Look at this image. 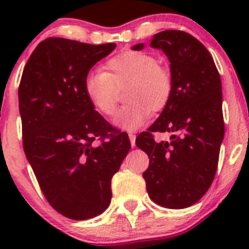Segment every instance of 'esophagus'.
Here are the masks:
<instances>
[{
	"mask_svg": "<svg viewBox=\"0 0 249 249\" xmlns=\"http://www.w3.org/2000/svg\"><path fill=\"white\" fill-rule=\"evenodd\" d=\"M128 137H129V141H131L132 146H135V144H136V135H135V133H133V132H129Z\"/></svg>",
	"mask_w": 249,
	"mask_h": 249,
	"instance_id": "34e87169",
	"label": "esophagus"
}]
</instances>
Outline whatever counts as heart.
Instances as JSON below:
<instances>
[{"mask_svg":"<svg viewBox=\"0 0 249 249\" xmlns=\"http://www.w3.org/2000/svg\"><path fill=\"white\" fill-rule=\"evenodd\" d=\"M128 86L124 105L116 116V124L123 129L140 128L151 111L160 112L167 106L173 92L169 68L157 62L153 54L142 51H124L112 57L103 70H94L85 80V92L94 108L112 117L117 108L118 89Z\"/></svg>","mask_w":249,"mask_h":249,"instance_id":"b5f03b06","label":"heart"}]
</instances>
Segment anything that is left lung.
<instances>
[{
  "label": "left lung",
  "instance_id": "obj_1",
  "mask_svg": "<svg viewBox=\"0 0 249 249\" xmlns=\"http://www.w3.org/2000/svg\"><path fill=\"white\" fill-rule=\"evenodd\" d=\"M143 47L140 43L133 50ZM151 47L160 48L168 57L173 92L136 144L149 158L143 172L149 198L166 208H186L203 197L218 166L224 136L221 77L208 50L183 31L155 35ZM155 131L172 133L171 141L158 144Z\"/></svg>",
  "mask_w": 249,
  "mask_h": 249
}]
</instances>
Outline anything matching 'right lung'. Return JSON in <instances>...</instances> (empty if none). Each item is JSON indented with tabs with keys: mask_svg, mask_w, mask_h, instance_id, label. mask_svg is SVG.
<instances>
[{
	"mask_svg": "<svg viewBox=\"0 0 249 249\" xmlns=\"http://www.w3.org/2000/svg\"><path fill=\"white\" fill-rule=\"evenodd\" d=\"M114 48L50 37L35 48L19 82L26 157L48 203L77 221L107 210L111 179L131 148L127 133L94 111L85 92L89 70Z\"/></svg>",
	"mask_w": 249,
	"mask_h": 249,
	"instance_id": "right-lung-1",
	"label": "right lung"
}]
</instances>
